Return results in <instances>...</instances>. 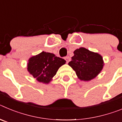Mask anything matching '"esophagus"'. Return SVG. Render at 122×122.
I'll use <instances>...</instances> for the list:
<instances>
[{
  "label": "esophagus",
  "instance_id": "obj_1",
  "mask_svg": "<svg viewBox=\"0 0 122 122\" xmlns=\"http://www.w3.org/2000/svg\"><path fill=\"white\" fill-rule=\"evenodd\" d=\"M65 60H66V63H68V62L70 61V57L69 56L65 57Z\"/></svg>",
  "mask_w": 122,
  "mask_h": 122
}]
</instances>
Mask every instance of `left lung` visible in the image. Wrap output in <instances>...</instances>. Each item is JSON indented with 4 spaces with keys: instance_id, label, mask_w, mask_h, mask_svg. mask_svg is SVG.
I'll list each match as a JSON object with an SVG mask.
<instances>
[{
    "instance_id": "left-lung-1",
    "label": "left lung",
    "mask_w": 122,
    "mask_h": 122,
    "mask_svg": "<svg viewBox=\"0 0 122 122\" xmlns=\"http://www.w3.org/2000/svg\"><path fill=\"white\" fill-rule=\"evenodd\" d=\"M74 54L68 65L76 71V75L81 80H91L103 69V58L98 54L84 48L76 49Z\"/></svg>"
}]
</instances>
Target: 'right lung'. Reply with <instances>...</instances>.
Here are the masks:
<instances>
[{
    "label": "right lung",
    "mask_w": 122,
    "mask_h": 122,
    "mask_svg": "<svg viewBox=\"0 0 122 122\" xmlns=\"http://www.w3.org/2000/svg\"><path fill=\"white\" fill-rule=\"evenodd\" d=\"M65 62L54 54L43 51L29 59L27 70L38 81L48 84Z\"/></svg>",
    "instance_id": "obj_1"
}]
</instances>
